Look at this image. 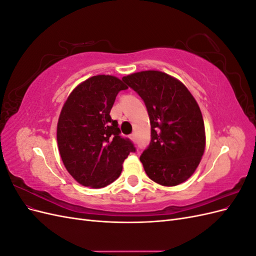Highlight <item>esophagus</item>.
I'll return each mask as SVG.
<instances>
[{
	"label": "esophagus",
	"mask_w": 256,
	"mask_h": 256,
	"mask_svg": "<svg viewBox=\"0 0 256 256\" xmlns=\"http://www.w3.org/2000/svg\"><path fill=\"white\" fill-rule=\"evenodd\" d=\"M130 138L131 140H132L134 143L136 142V134H130Z\"/></svg>",
	"instance_id": "1"
}]
</instances>
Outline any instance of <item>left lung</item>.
I'll list each match as a JSON object with an SVG mask.
<instances>
[{
    "label": "left lung",
    "instance_id": "1",
    "mask_svg": "<svg viewBox=\"0 0 256 256\" xmlns=\"http://www.w3.org/2000/svg\"><path fill=\"white\" fill-rule=\"evenodd\" d=\"M122 81L142 98L150 122V142L140 156L152 180L173 187L194 173L205 150V127L200 106L173 76L147 70Z\"/></svg>",
    "mask_w": 256,
    "mask_h": 256
}]
</instances>
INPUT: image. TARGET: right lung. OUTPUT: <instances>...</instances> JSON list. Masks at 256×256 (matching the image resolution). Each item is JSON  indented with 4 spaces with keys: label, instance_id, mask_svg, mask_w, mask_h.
<instances>
[{
    "label": "right lung",
    "instance_id": "obj_1",
    "mask_svg": "<svg viewBox=\"0 0 256 256\" xmlns=\"http://www.w3.org/2000/svg\"><path fill=\"white\" fill-rule=\"evenodd\" d=\"M127 88L116 76H92L72 90L62 109L56 134L60 154L69 174L85 187L104 188L113 182L124 160L136 152L110 116L116 96Z\"/></svg>",
    "mask_w": 256,
    "mask_h": 256
}]
</instances>
